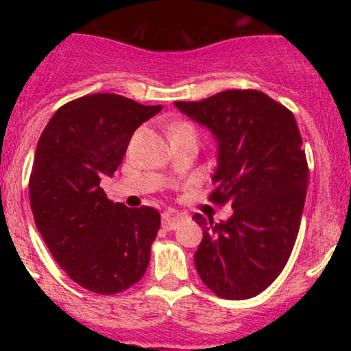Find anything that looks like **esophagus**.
Wrapping results in <instances>:
<instances>
[{
    "label": "esophagus",
    "instance_id": "esophagus-1",
    "mask_svg": "<svg viewBox=\"0 0 351 351\" xmlns=\"http://www.w3.org/2000/svg\"><path fill=\"white\" fill-rule=\"evenodd\" d=\"M181 221H183V215L175 211V209H168V211H165L162 216V223L165 229H176Z\"/></svg>",
    "mask_w": 351,
    "mask_h": 351
}]
</instances>
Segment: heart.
I'll list each match as a JSON object with an SVG mask.
<instances>
[{
  "label": "heart",
  "instance_id": "b5f03b06",
  "mask_svg": "<svg viewBox=\"0 0 351 351\" xmlns=\"http://www.w3.org/2000/svg\"><path fill=\"white\" fill-rule=\"evenodd\" d=\"M180 128H193L191 127V125H189V123H178V125H176V127L175 128H173V132H175V130H180Z\"/></svg>",
  "mask_w": 351,
  "mask_h": 351
}]
</instances>
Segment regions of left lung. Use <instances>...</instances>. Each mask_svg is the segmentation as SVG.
<instances>
[{
    "mask_svg": "<svg viewBox=\"0 0 351 351\" xmlns=\"http://www.w3.org/2000/svg\"><path fill=\"white\" fill-rule=\"evenodd\" d=\"M175 106L217 138L209 201L234 211L216 224L213 217L193 216L203 228L196 271L221 299L259 295L291 257L307 195L308 165L295 117L254 88Z\"/></svg>",
    "mask_w": 351,
    "mask_h": 351,
    "instance_id": "1",
    "label": "left lung"
}]
</instances>
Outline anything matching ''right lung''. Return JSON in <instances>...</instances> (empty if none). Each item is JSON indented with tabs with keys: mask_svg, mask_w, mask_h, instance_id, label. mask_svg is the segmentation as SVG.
Wrapping results in <instances>:
<instances>
[{
	"mask_svg": "<svg viewBox=\"0 0 351 351\" xmlns=\"http://www.w3.org/2000/svg\"><path fill=\"white\" fill-rule=\"evenodd\" d=\"M162 106L117 94H90L56 110L36 147L29 176L34 223L60 267L100 295L143 277L160 229L155 208H127L100 188L122 163L128 142Z\"/></svg>",
	"mask_w": 351,
	"mask_h": 351,
	"instance_id": "right-lung-1",
	"label": "right lung"
}]
</instances>
